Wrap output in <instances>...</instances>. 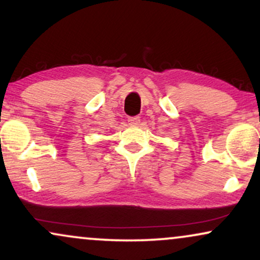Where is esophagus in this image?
<instances>
[{"instance_id": "obj_1", "label": "esophagus", "mask_w": 260, "mask_h": 260, "mask_svg": "<svg viewBox=\"0 0 260 260\" xmlns=\"http://www.w3.org/2000/svg\"><path fill=\"white\" fill-rule=\"evenodd\" d=\"M127 122H129L130 125L136 126V125H138V124H140L141 119H140V117H130L129 119H127Z\"/></svg>"}]
</instances>
